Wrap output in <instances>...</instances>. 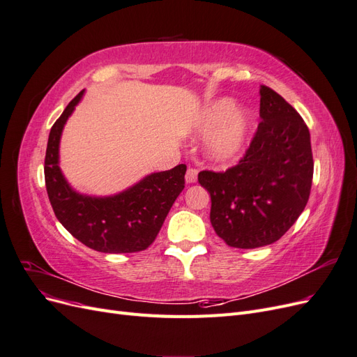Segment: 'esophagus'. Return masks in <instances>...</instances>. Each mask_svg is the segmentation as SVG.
Segmentation results:
<instances>
[{"instance_id":"34e87169","label":"esophagus","mask_w":357,"mask_h":357,"mask_svg":"<svg viewBox=\"0 0 357 357\" xmlns=\"http://www.w3.org/2000/svg\"><path fill=\"white\" fill-rule=\"evenodd\" d=\"M197 176H198V169H195V168H189L188 171H186V183H195L197 181Z\"/></svg>"}]
</instances>
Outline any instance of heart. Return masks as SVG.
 Wrapping results in <instances>:
<instances>
[{"mask_svg":"<svg viewBox=\"0 0 357 357\" xmlns=\"http://www.w3.org/2000/svg\"><path fill=\"white\" fill-rule=\"evenodd\" d=\"M229 96L205 104L193 119L192 134L207 137L205 155L215 164L228 165L244 152L255 125V114L245 107H235Z\"/></svg>","mask_w":357,"mask_h":357,"instance_id":"1","label":"heart"}]
</instances>
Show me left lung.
Here are the masks:
<instances>
[{
  "label": "left lung",
  "instance_id": "1",
  "mask_svg": "<svg viewBox=\"0 0 357 357\" xmlns=\"http://www.w3.org/2000/svg\"><path fill=\"white\" fill-rule=\"evenodd\" d=\"M259 95L261 123L240 164L226 172L198 174L211 198V226L236 248H257L282 238L305 208L314 169L302 117L266 86Z\"/></svg>",
  "mask_w": 357,
  "mask_h": 357
}]
</instances>
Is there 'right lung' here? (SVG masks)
Masks as SVG:
<instances>
[{
	"label": "right lung",
	"mask_w": 357,
	"mask_h": 357,
	"mask_svg": "<svg viewBox=\"0 0 357 357\" xmlns=\"http://www.w3.org/2000/svg\"><path fill=\"white\" fill-rule=\"evenodd\" d=\"M84 95L82 91L52 126L45 159L46 189L56 219L74 238L101 253H134L152 244L185 189L186 165L147 174L114 195H86L71 188L59 167L63 126Z\"/></svg>",
	"instance_id": "obj_1"
}]
</instances>
